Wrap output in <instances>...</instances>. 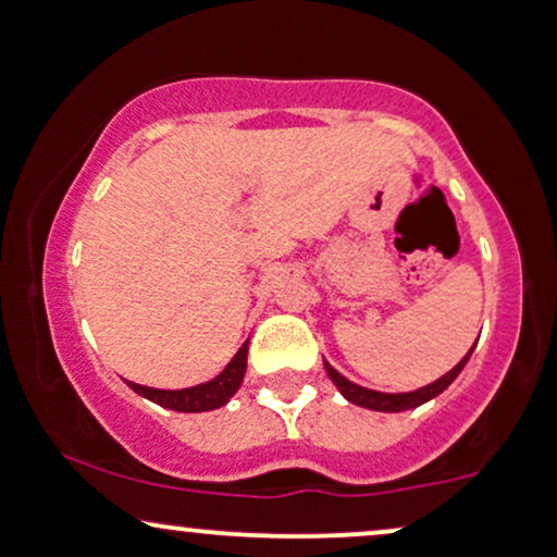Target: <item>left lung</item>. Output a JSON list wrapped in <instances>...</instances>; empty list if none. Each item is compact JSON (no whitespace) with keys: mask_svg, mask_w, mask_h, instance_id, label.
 Masks as SVG:
<instances>
[{"mask_svg":"<svg viewBox=\"0 0 557 557\" xmlns=\"http://www.w3.org/2000/svg\"><path fill=\"white\" fill-rule=\"evenodd\" d=\"M475 343H479V341H475ZM473 348H475V345H473ZM473 348L468 350L463 358H460L458 366L450 368V371H447L445 375H440L437 381H432V384L417 388V392H404V394L373 392V388H366V386L352 384V381L345 379V375H343L341 371H335V368H332V366L327 363V360H324V371H327L332 384L337 386V392H341L350 404H358V407H366V409H373V411H407V409L422 407L424 401L435 399V396L443 394L445 388L450 386L455 379H458L460 371H463L468 360H471Z\"/></svg>","mask_w":557,"mask_h":557,"instance_id":"1","label":"left lung"}]
</instances>
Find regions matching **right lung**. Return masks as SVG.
<instances>
[{
	"label": "right lung",
	"mask_w": 557,
	"mask_h": 557,
	"mask_svg": "<svg viewBox=\"0 0 557 557\" xmlns=\"http://www.w3.org/2000/svg\"><path fill=\"white\" fill-rule=\"evenodd\" d=\"M248 343L245 341L240 345V350L235 352L233 360L225 366V371L220 375H214L212 381L199 386H189V388H150V386H140L127 381V386L133 388L135 394L146 396L158 407L173 409V411H212L225 407V404L233 399L240 388L243 379H245V368H248Z\"/></svg>",
	"instance_id": "obj_1"
}]
</instances>
